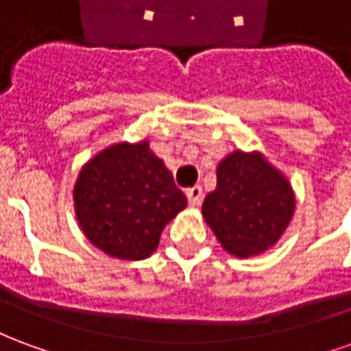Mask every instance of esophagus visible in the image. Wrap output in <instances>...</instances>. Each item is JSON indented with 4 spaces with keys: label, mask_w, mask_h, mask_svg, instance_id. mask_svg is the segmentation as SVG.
Masks as SVG:
<instances>
[{
    "label": "esophagus",
    "mask_w": 351,
    "mask_h": 351,
    "mask_svg": "<svg viewBox=\"0 0 351 351\" xmlns=\"http://www.w3.org/2000/svg\"><path fill=\"white\" fill-rule=\"evenodd\" d=\"M186 195H188V201H190L191 206H197L201 203V199H203V188L201 186H193V188L186 191Z\"/></svg>",
    "instance_id": "1"
}]
</instances>
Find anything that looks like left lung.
I'll return each instance as SVG.
<instances>
[{"mask_svg":"<svg viewBox=\"0 0 351 351\" xmlns=\"http://www.w3.org/2000/svg\"><path fill=\"white\" fill-rule=\"evenodd\" d=\"M216 176V188L203 201V218L221 248L241 259L271 250L297 205L287 176L259 150L229 152Z\"/></svg>","mask_w":351,"mask_h":351,"instance_id":"8db88e82","label":"left lung"}]
</instances>
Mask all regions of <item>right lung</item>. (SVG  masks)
Masks as SVG:
<instances>
[{
  "label": "right lung",
  "instance_id": "obj_1",
  "mask_svg": "<svg viewBox=\"0 0 351 351\" xmlns=\"http://www.w3.org/2000/svg\"><path fill=\"white\" fill-rule=\"evenodd\" d=\"M75 216L88 241L116 259L152 256L161 231L188 199L143 138L112 143L80 167L73 188Z\"/></svg>",
  "mask_w": 351,
  "mask_h": 351
}]
</instances>
